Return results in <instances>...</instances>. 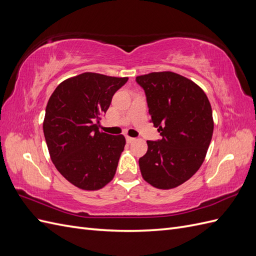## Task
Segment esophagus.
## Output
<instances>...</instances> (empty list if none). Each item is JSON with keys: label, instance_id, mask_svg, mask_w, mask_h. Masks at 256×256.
<instances>
[{"label": "esophagus", "instance_id": "1", "mask_svg": "<svg viewBox=\"0 0 256 256\" xmlns=\"http://www.w3.org/2000/svg\"><path fill=\"white\" fill-rule=\"evenodd\" d=\"M126 141H127V143H132L136 141V138H131V136H126Z\"/></svg>", "mask_w": 256, "mask_h": 256}]
</instances>
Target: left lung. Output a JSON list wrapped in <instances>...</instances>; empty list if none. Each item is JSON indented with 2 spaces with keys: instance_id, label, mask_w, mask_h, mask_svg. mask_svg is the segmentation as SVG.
<instances>
[{
  "instance_id": "obj_1",
  "label": "left lung",
  "mask_w": 256,
  "mask_h": 256,
  "mask_svg": "<svg viewBox=\"0 0 256 256\" xmlns=\"http://www.w3.org/2000/svg\"><path fill=\"white\" fill-rule=\"evenodd\" d=\"M154 126L162 136L147 141L138 159L144 180L158 189H173L202 166L214 132L210 102L198 84L172 72L138 76Z\"/></svg>"
}]
</instances>
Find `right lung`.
<instances>
[{"mask_svg": "<svg viewBox=\"0 0 256 256\" xmlns=\"http://www.w3.org/2000/svg\"><path fill=\"white\" fill-rule=\"evenodd\" d=\"M127 81L84 72L60 83L49 98L42 124L46 142L56 170L76 187L94 191L113 180L126 140L100 131L98 122Z\"/></svg>", "mask_w": 256, "mask_h": 256, "instance_id": "1", "label": "right lung"}]
</instances>
